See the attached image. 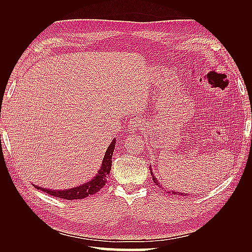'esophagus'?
Listing matches in <instances>:
<instances>
[{
    "label": "esophagus",
    "mask_w": 252,
    "mask_h": 252,
    "mask_svg": "<svg viewBox=\"0 0 252 252\" xmlns=\"http://www.w3.org/2000/svg\"><path fill=\"white\" fill-rule=\"evenodd\" d=\"M145 127V123H144V120L141 118H133L130 121H129L128 123V130L130 132H135L138 130H142V129Z\"/></svg>",
    "instance_id": "1"
}]
</instances>
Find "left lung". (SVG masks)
I'll list each match as a JSON object with an SVG mask.
<instances>
[{"instance_id": "obj_1", "label": "left lung", "mask_w": 252, "mask_h": 252, "mask_svg": "<svg viewBox=\"0 0 252 252\" xmlns=\"http://www.w3.org/2000/svg\"><path fill=\"white\" fill-rule=\"evenodd\" d=\"M151 175H152V180H154V182L156 183V184L158 185V186H159V187H161V185H158V180L156 179V177H154V174H152V172H151ZM172 193H174V194H177V193H175L174 191H172ZM181 195H185L184 193H181Z\"/></svg>"}]
</instances>
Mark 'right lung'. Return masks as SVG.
<instances>
[{"label": "right lung", "instance_id": "1", "mask_svg": "<svg viewBox=\"0 0 252 252\" xmlns=\"http://www.w3.org/2000/svg\"><path fill=\"white\" fill-rule=\"evenodd\" d=\"M114 146H116V140H113L111 142L108 149L106 150L101 169L98 170L97 174L90 182L85 183L84 185L71 188V189H67V190H49V189H45L37 186H34V187L36 189L42 190L44 192H47L52 196L61 197V199H64V200L85 199V197H87L88 195L96 193L97 191H100V190L106 185V183H107L108 174L110 173V170H111L112 155H113Z\"/></svg>", "mask_w": 252, "mask_h": 252}]
</instances>
